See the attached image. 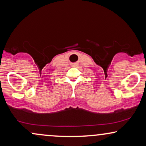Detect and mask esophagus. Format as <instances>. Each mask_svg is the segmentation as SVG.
<instances>
[{"label":"esophagus","mask_w":146,"mask_h":146,"mask_svg":"<svg viewBox=\"0 0 146 146\" xmlns=\"http://www.w3.org/2000/svg\"><path fill=\"white\" fill-rule=\"evenodd\" d=\"M72 67H78V64H72Z\"/></svg>","instance_id":"1"}]
</instances>
